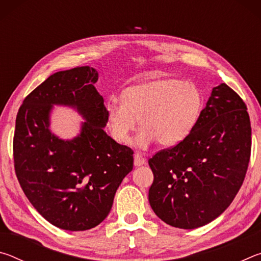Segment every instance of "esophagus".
Instances as JSON below:
<instances>
[{"instance_id":"obj_1","label":"esophagus","mask_w":261,"mask_h":261,"mask_svg":"<svg viewBox=\"0 0 261 261\" xmlns=\"http://www.w3.org/2000/svg\"><path fill=\"white\" fill-rule=\"evenodd\" d=\"M146 163V159H145L141 154L139 153H136L135 154V166L139 167V166H143Z\"/></svg>"}]
</instances>
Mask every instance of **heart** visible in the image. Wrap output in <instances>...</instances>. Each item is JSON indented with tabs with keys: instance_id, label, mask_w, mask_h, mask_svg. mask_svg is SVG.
Listing matches in <instances>:
<instances>
[{
	"instance_id": "heart-1",
	"label": "heart",
	"mask_w": 261,
	"mask_h": 261,
	"mask_svg": "<svg viewBox=\"0 0 261 261\" xmlns=\"http://www.w3.org/2000/svg\"><path fill=\"white\" fill-rule=\"evenodd\" d=\"M202 98L191 83L173 78L151 79L126 87L122 99L110 98L106 105V126L118 144H126L139 125L135 145L147 148L158 141L162 147L175 146L197 124Z\"/></svg>"
}]
</instances>
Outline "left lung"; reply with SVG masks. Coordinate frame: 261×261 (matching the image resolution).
<instances>
[{"label":"left lung","instance_id":"obj_1","mask_svg":"<svg viewBox=\"0 0 261 261\" xmlns=\"http://www.w3.org/2000/svg\"><path fill=\"white\" fill-rule=\"evenodd\" d=\"M246 109L241 96L221 84L213 88L187 138L149 159L154 179L148 200L163 222L194 229L210 223L231 204L251 156Z\"/></svg>","mask_w":261,"mask_h":261}]
</instances>
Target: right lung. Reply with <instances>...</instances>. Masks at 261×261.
<instances>
[{
	"label": "right lung",
	"instance_id": "obj_1",
	"mask_svg": "<svg viewBox=\"0 0 261 261\" xmlns=\"http://www.w3.org/2000/svg\"><path fill=\"white\" fill-rule=\"evenodd\" d=\"M98 71L76 67L56 72L24 99L16 117L14 163L21 189L34 208L55 227L94 228L107 218L115 193L134 168V151L106 134ZM53 104L76 108L87 120L77 139L51 135Z\"/></svg>",
	"mask_w": 261,
	"mask_h": 261
}]
</instances>
